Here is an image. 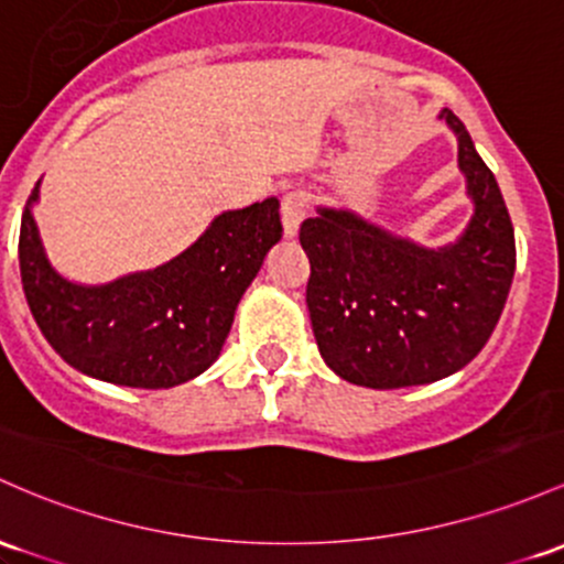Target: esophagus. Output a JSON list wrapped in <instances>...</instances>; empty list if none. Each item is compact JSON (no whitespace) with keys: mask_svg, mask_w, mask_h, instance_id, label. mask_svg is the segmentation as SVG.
<instances>
[{"mask_svg":"<svg viewBox=\"0 0 564 564\" xmlns=\"http://www.w3.org/2000/svg\"><path fill=\"white\" fill-rule=\"evenodd\" d=\"M307 214V195L302 189H292L283 195L281 200V221H283V232L289 238H294L296 230H300L302 219Z\"/></svg>","mask_w":564,"mask_h":564,"instance_id":"obj_1","label":"esophagus"}]
</instances>
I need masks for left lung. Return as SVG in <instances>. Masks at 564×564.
Instances as JSON below:
<instances>
[{"label": "left lung", "mask_w": 564, "mask_h": 564, "mask_svg": "<svg viewBox=\"0 0 564 564\" xmlns=\"http://www.w3.org/2000/svg\"><path fill=\"white\" fill-rule=\"evenodd\" d=\"M438 117L457 135L474 200L457 243L423 249L337 208H318L300 227L315 343L329 369L356 386L391 391L457 372L485 348L509 296V208L466 126L449 109Z\"/></svg>", "instance_id": "8db88e82"}]
</instances>
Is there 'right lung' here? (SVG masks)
<instances>
[{
  "mask_svg": "<svg viewBox=\"0 0 564 564\" xmlns=\"http://www.w3.org/2000/svg\"><path fill=\"white\" fill-rule=\"evenodd\" d=\"M21 219V281L36 326L53 350L96 380L128 388H173L219 356L235 307L281 240L278 200L268 197L216 216L206 232L171 262L79 286L53 270L42 249L31 203Z\"/></svg>",
  "mask_w": 564,
  "mask_h": 564,
  "instance_id": "add662e5",
  "label": "right lung"
}]
</instances>
